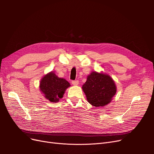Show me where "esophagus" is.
<instances>
[{"instance_id": "1", "label": "esophagus", "mask_w": 154, "mask_h": 154, "mask_svg": "<svg viewBox=\"0 0 154 154\" xmlns=\"http://www.w3.org/2000/svg\"><path fill=\"white\" fill-rule=\"evenodd\" d=\"M72 83L73 85H77L79 83V82L78 80H72Z\"/></svg>"}]
</instances>
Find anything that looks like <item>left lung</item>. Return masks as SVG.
I'll list each match as a JSON object with an SVG mask.
<instances>
[{"label": "left lung", "instance_id": "obj_1", "mask_svg": "<svg viewBox=\"0 0 154 154\" xmlns=\"http://www.w3.org/2000/svg\"><path fill=\"white\" fill-rule=\"evenodd\" d=\"M82 89L88 103L96 107L109 103L116 92L114 82L110 76L96 72L87 76Z\"/></svg>", "mask_w": 154, "mask_h": 154}]
</instances>
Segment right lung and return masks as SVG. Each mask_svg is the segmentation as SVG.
<instances>
[{"label": "right lung", "instance_id": "add662e5", "mask_svg": "<svg viewBox=\"0 0 154 154\" xmlns=\"http://www.w3.org/2000/svg\"><path fill=\"white\" fill-rule=\"evenodd\" d=\"M69 86L70 83L66 80L58 78L53 72L44 76L40 83V91L44 94L45 98L55 103L62 98Z\"/></svg>", "mask_w": 154, "mask_h": 154}]
</instances>
